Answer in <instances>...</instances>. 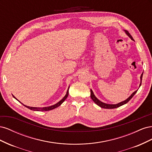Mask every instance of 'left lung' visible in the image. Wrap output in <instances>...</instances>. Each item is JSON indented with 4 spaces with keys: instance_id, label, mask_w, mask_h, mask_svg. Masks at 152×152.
<instances>
[{
    "instance_id": "obj_1",
    "label": "left lung",
    "mask_w": 152,
    "mask_h": 152,
    "mask_svg": "<svg viewBox=\"0 0 152 152\" xmlns=\"http://www.w3.org/2000/svg\"><path fill=\"white\" fill-rule=\"evenodd\" d=\"M125 31V32H126V34L131 39V40H134V39H133V38H132V37L131 35V34L129 33L128 32V31H127V30H124ZM142 74H143V73H142V74L141 75V77H140V79H141V83H140V87L141 86V81H142ZM137 91H134V93H133L127 99H126L125 101H124V102H121V103H117V104H107V103H103V102H101V101H99L97 98L96 97V96H94V93H93V91H92L91 89V99H93V102L96 104H98L99 107H100L101 108H107V109H112V108H118V107H121V106H122V105H124V104H126L129 101L133 96H134V95L137 93Z\"/></svg>"
}]
</instances>
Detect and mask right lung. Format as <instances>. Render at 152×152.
<instances>
[{
  "instance_id": "1",
  "label": "right lung",
  "mask_w": 152,
  "mask_h": 152,
  "mask_svg": "<svg viewBox=\"0 0 152 152\" xmlns=\"http://www.w3.org/2000/svg\"><path fill=\"white\" fill-rule=\"evenodd\" d=\"M68 90H69V87H68V90H67V92H66V95L64 96V98L61 99V100H60L59 101V102H58L56 104H54V105H52V106H50V107H43V108H39V107H28V106H26V105H25V104H23V103H21V104H23L25 107H26V108H29L30 110H34V111H49V110H53V109H54V108H57V107H58L59 106H60L63 102H64V101H65L66 98H67V97H68ZM13 97L15 98V99H16L15 96H13ZM18 100V99H17Z\"/></svg>"
}]
</instances>
